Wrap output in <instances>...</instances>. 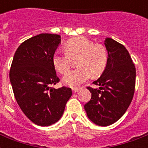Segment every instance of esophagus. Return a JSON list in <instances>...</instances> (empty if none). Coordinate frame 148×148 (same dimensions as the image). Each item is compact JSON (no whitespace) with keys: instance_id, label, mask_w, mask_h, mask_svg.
Instances as JSON below:
<instances>
[{"instance_id":"1","label":"esophagus","mask_w":148,"mask_h":148,"mask_svg":"<svg viewBox=\"0 0 148 148\" xmlns=\"http://www.w3.org/2000/svg\"><path fill=\"white\" fill-rule=\"evenodd\" d=\"M80 89H81V88H73V92L74 93L78 92Z\"/></svg>"}]
</instances>
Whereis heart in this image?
I'll return each mask as SVG.
<instances>
[{
  "label": "heart",
  "mask_w": 148,
  "mask_h": 148,
  "mask_svg": "<svg viewBox=\"0 0 148 148\" xmlns=\"http://www.w3.org/2000/svg\"><path fill=\"white\" fill-rule=\"evenodd\" d=\"M64 53L57 51L52 58L57 71L64 74L68 71L72 60L77 59V69L71 71L63 77L65 85L77 88L85 82L90 75L97 77L105 70L108 64V52L101 44H95L84 37L70 39L64 44Z\"/></svg>",
  "instance_id": "heart-1"
}]
</instances>
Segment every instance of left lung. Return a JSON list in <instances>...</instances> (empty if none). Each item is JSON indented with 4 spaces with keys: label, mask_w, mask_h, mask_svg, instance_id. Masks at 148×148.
<instances>
[{
    "label": "left lung",
    "mask_w": 148,
    "mask_h": 148,
    "mask_svg": "<svg viewBox=\"0 0 148 148\" xmlns=\"http://www.w3.org/2000/svg\"><path fill=\"white\" fill-rule=\"evenodd\" d=\"M108 64L103 74L93 82L99 88L88 87L91 99L84 105L88 118L99 126L118 121L131 104L135 89L136 69L126 47L107 38Z\"/></svg>",
    "instance_id": "8db88e82"
}]
</instances>
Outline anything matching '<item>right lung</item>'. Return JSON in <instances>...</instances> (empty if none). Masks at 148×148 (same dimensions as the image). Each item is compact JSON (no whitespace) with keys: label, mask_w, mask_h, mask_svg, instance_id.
<instances>
[{"label":"right lung","mask_w":148,"mask_h":148,"mask_svg":"<svg viewBox=\"0 0 148 148\" xmlns=\"http://www.w3.org/2000/svg\"><path fill=\"white\" fill-rule=\"evenodd\" d=\"M60 36L40 34L29 38L17 49L10 70L15 99L24 114L39 126L58 121L72 95L71 88H53L60 81L52 58Z\"/></svg>","instance_id":"obj_1"}]
</instances>
